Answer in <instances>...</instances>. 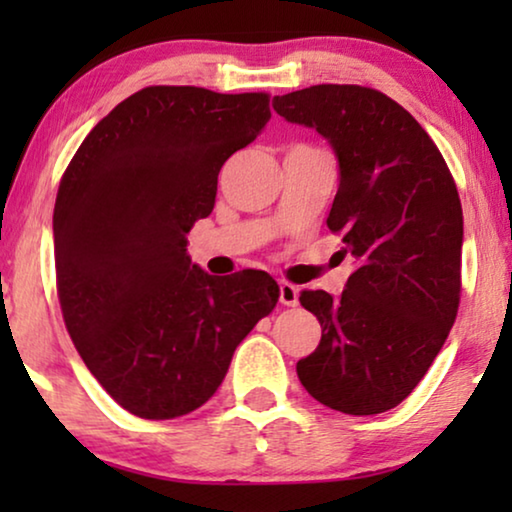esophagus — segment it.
Wrapping results in <instances>:
<instances>
[{"label":"esophagus","instance_id":"esophagus-1","mask_svg":"<svg viewBox=\"0 0 512 512\" xmlns=\"http://www.w3.org/2000/svg\"><path fill=\"white\" fill-rule=\"evenodd\" d=\"M298 286H293L289 282L279 284V303L286 307H296L298 305Z\"/></svg>","mask_w":512,"mask_h":512}]
</instances>
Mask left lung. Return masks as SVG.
Returning a JSON list of instances; mask_svg holds the SVG:
<instances>
[{
    "mask_svg": "<svg viewBox=\"0 0 512 512\" xmlns=\"http://www.w3.org/2000/svg\"><path fill=\"white\" fill-rule=\"evenodd\" d=\"M272 107L331 144L340 186L326 223L356 263L340 298L300 293L321 342L298 361V380L345 415L387 412L412 394L457 319V186L422 125L380 90L321 83Z\"/></svg>",
    "mask_w": 512,
    "mask_h": 512,
    "instance_id": "8db88e82",
    "label": "left lung"
}]
</instances>
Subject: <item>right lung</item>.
<instances>
[{
	"label": "right lung",
	"instance_id": "1",
	"mask_svg": "<svg viewBox=\"0 0 512 512\" xmlns=\"http://www.w3.org/2000/svg\"><path fill=\"white\" fill-rule=\"evenodd\" d=\"M265 93L149 86L109 111L62 174L53 212L62 317L95 380L132 415L200 408L275 310L268 272L214 277L186 235L219 172L270 121Z\"/></svg>",
	"mask_w": 512,
	"mask_h": 512
}]
</instances>
